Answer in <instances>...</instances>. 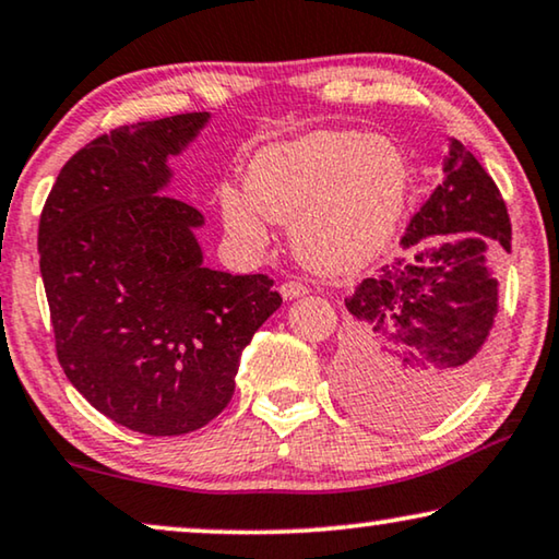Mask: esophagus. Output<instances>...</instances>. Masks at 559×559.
Segmentation results:
<instances>
[{"mask_svg": "<svg viewBox=\"0 0 559 559\" xmlns=\"http://www.w3.org/2000/svg\"><path fill=\"white\" fill-rule=\"evenodd\" d=\"M278 290H281V296L286 298V301H290V298H298V296H304L306 290H309V288H306L301 281H283Z\"/></svg>", "mask_w": 559, "mask_h": 559, "instance_id": "obj_1", "label": "esophagus"}]
</instances>
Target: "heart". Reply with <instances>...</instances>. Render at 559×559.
Instances as JSON below:
<instances>
[{
  "instance_id": "heart-1",
  "label": "heart",
  "mask_w": 559,
  "mask_h": 559,
  "mask_svg": "<svg viewBox=\"0 0 559 559\" xmlns=\"http://www.w3.org/2000/svg\"><path fill=\"white\" fill-rule=\"evenodd\" d=\"M407 159L395 141L357 131H319L261 148L246 192L223 187L219 210L235 238L269 240L265 217L290 223L298 261L321 276H344L372 263L403 215Z\"/></svg>"
}]
</instances>
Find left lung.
I'll list each match as a JSON object with an SVG mask.
<instances>
[{"mask_svg": "<svg viewBox=\"0 0 559 559\" xmlns=\"http://www.w3.org/2000/svg\"><path fill=\"white\" fill-rule=\"evenodd\" d=\"M443 182L407 223L397 258L344 298L352 313L342 392L374 426L413 430L451 411L481 372L497 317L489 258L512 250L497 182L451 141Z\"/></svg>", "mask_w": 559, "mask_h": 559, "instance_id": "8db88e82", "label": "left lung"}]
</instances>
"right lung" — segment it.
<instances>
[{"label":"right lung","instance_id":"obj_1","mask_svg":"<svg viewBox=\"0 0 559 559\" xmlns=\"http://www.w3.org/2000/svg\"><path fill=\"white\" fill-rule=\"evenodd\" d=\"M210 114L100 133L60 169L37 250L55 352L73 388L119 426L185 436L235 392L240 352L281 306L263 273L202 265V212L162 194Z\"/></svg>","mask_w":559,"mask_h":559}]
</instances>
